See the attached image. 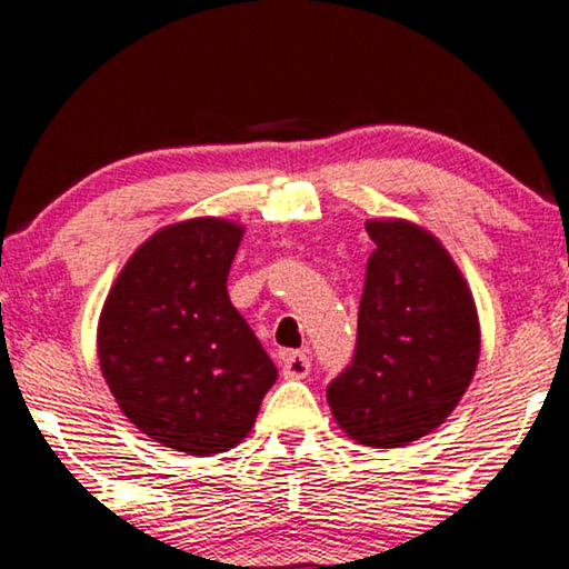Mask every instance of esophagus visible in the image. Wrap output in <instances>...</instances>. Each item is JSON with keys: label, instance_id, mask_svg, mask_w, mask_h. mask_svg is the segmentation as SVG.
<instances>
[{"label": "esophagus", "instance_id": "esophagus-1", "mask_svg": "<svg viewBox=\"0 0 569 569\" xmlns=\"http://www.w3.org/2000/svg\"><path fill=\"white\" fill-rule=\"evenodd\" d=\"M310 372V357L306 352H287L282 357L284 378H306Z\"/></svg>", "mask_w": 569, "mask_h": 569}]
</instances>
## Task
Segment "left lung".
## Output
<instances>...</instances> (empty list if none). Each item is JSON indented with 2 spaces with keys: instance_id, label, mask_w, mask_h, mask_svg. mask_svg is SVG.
I'll return each instance as SVG.
<instances>
[{
  "instance_id": "8db88e82",
  "label": "left lung",
  "mask_w": 569,
  "mask_h": 569,
  "mask_svg": "<svg viewBox=\"0 0 569 569\" xmlns=\"http://www.w3.org/2000/svg\"><path fill=\"white\" fill-rule=\"evenodd\" d=\"M376 243L352 365L326 388L331 415L368 448L409 446L446 422L479 365V313L461 269L430 230L368 220Z\"/></svg>"
}]
</instances>
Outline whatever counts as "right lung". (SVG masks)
Segmentation results:
<instances>
[{
    "mask_svg": "<svg viewBox=\"0 0 569 569\" xmlns=\"http://www.w3.org/2000/svg\"><path fill=\"white\" fill-rule=\"evenodd\" d=\"M246 228L193 217L160 228L123 263L98 321V360L129 422L186 456L251 432L277 365L228 295Z\"/></svg>",
    "mask_w": 569,
    "mask_h": 569,
    "instance_id": "obj_1",
    "label": "right lung"
}]
</instances>
